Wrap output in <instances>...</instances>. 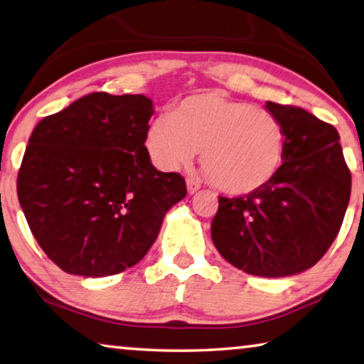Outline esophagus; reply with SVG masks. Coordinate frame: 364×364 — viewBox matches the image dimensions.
Listing matches in <instances>:
<instances>
[{
    "instance_id": "34e87169",
    "label": "esophagus",
    "mask_w": 364,
    "mask_h": 364,
    "mask_svg": "<svg viewBox=\"0 0 364 364\" xmlns=\"http://www.w3.org/2000/svg\"><path fill=\"white\" fill-rule=\"evenodd\" d=\"M186 188H188V193L189 194H194L198 193L200 189V183L196 180V178H188L186 180Z\"/></svg>"
}]
</instances>
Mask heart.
Listing matches in <instances>:
<instances>
[{
	"instance_id": "obj_1",
	"label": "heart",
	"mask_w": 364,
	"mask_h": 364,
	"mask_svg": "<svg viewBox=\"0 0 364 364\" xmlns=\"http://www.w3.org/2000/svg\"><path fill=\"white\" fill-rule=\"evenodd\" d=\"M146 151L161 170L188 165L200 149V165L225 194L256 193L274 180L285 157L284 126L272 113L222 92L189 95L155 117Z\"/></svg>"
}]
</instances>
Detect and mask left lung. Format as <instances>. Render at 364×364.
<instances>
[{"label": "left lung", "instance_id": "8db88e82", "mask_svg": "<svg viewBox=\"0 0 364 364\" xmlns=\"http://www.w3.org/2000/svg\"><path fill=\"white\" fill-rule=\"evenodd\" d=\"M285 131V157L267 186L240 198L218 196L210 233L236 269L259 277H288L319 261L347 212L351 175L340 136L306 109L267 102Z\"/></svg>", "mask_w": 364, "mask_h": 364}]
</instances>
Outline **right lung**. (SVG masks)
<instances>
[{"instance_id":"right-lung-1","label":"right lung","mask_w":364,"mask_h":364,"mask_svg":"<svg viewBox=\"0 0 364 364\" xmlns=\"http://www.w3.org/2000/svg\"><path fill=\"white\" fill-rule=\"evenodd\" d=\"M152 114L146 95L94 92L32 131L17 198L37 243L65 272L132 267L186 196L184 178L159 171L144 146Z\"/></svg>"}]
</instances>
